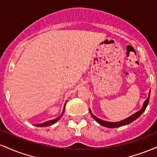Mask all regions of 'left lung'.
<instances>
[{"label":"left lung","mask_w":157,"mask_h":157,"mask_svg":"<svg viewBox=\"0 0 157 157\" xmlns=\"http://www.w3.org/2000/svg\"><path fill=\"white\" fill-rule=\"evenodd\" d=\"M150 94H151V90L149 91L148 97H147V98L145 100V101H144L143 105H142V107L141 109L139 110L138 111H136V113H134V114H132L131 116L125 118V120H121V121L109 122V121H105V120H101V119H99L98 117H97L96 116H94V115L92 113V112H91V109H89L90 113H91V117L94 119L95 121H96L97 122H98L100 125H101L102 126H105V127L111 128H119V127H121V126H123V125H128V124H130L132 122H134V120H136L138 117H140L142 115V113L145 111V109H146L147 106V105H148L149 99H150Z\"/></svg>","instance_id":"left-lung-1"}]
</instances>
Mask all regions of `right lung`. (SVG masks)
Masks as SVG:
<instances>
[{
    "mask_svg": "<svg viewBox=\"0 0 157 157\" xmlns=\"http://www.w3.org/2000/svg\"><path fill=\"white\" fill-rule=\"evenodd\" d=\"M66 102H65L64 104V107H63V111H62V113L60 115L59 117H57V118L54 119V120H48V121H46V122H43V123H39V124H35V126H37V127H46V126H50L52 125H53V124H55L62 117L64 111H65V108H66Z\"/></svg>",
    "mask_w": 157,
    "mask_h": 157,
    "instance_id": "add662e5",
    "label": "right lung"
}]
</instances>
